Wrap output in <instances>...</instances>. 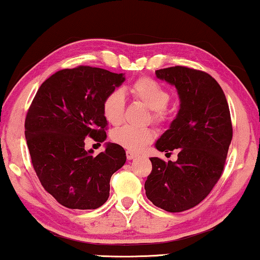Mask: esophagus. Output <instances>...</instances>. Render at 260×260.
Segmentation results:
<instances>
[{"instance_id":"esophagus-1","label":"esophagus","mask_w":260,"mask_h":260,"mask_svg":"<svg viewBox=\"0 0 260 260\" xmlns=\"http://www.w3.org/2000/svg\"><path fill=\"white\" fill-rule=\"evenodd\" d=\"M126 156H127V159H128V160H132V159H134V158L139 157L138 153H135L133 151H126Z\"/></svg>"}]
</instances>
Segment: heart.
Returning <instances> with one entry per match:
<instances>
[{
  "mask_svg": "<svg viewBox=\"0 0 260 260\" xmlns=\"http://www.w3.org/2000/svg\"><path fill=\"white\" fill-rule=\"evenodd\" d=\"M131 94L139 102L150 109L151 120L160 124L166 119L165 108L170 102V93L160 83L151 78L143 77L136 80L131 87ZM104 118L111 125H119L124 118L125 96L119 89H114L107 95L102 105ZM111 139L119 146L131 151H140L153 139L150 128H135L122 126L112 131Z\"/></svg>",
  "mask_w": 260,
  "mask_h": 260,
  "instance_id": "obj_1",
  "label": "heart"
}]
</instances>
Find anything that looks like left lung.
Here are the masks:
<instances>
[{"mask_svg":"<svg viewBox=\"0 0 260 260\" xmlns=\"http://www.w3.org/2000/svg\"><path fill=\"white\" fill-rule=\"evenodd\" d=\"M155 73L177 88L180 99L177 117L155 147L165 152L179 149V153L175 161L150 158L152 171L144 189L153 205L182 212L200 204L221 177L233 138L230 108L221 87L208 73L184 67Z\"/></svg>","mask_w":260,"mask_h":260,"instance_id":"left-lung-1","label":"left lung"}]
</instances>
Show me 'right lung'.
Instances as JSON below:
<instances>
[{
    "instance_id": "obj_1",
    "label": "right lung",
    "mask_w": 260,
    "mask_h": 260,
    "mask_svg": "<svg viewBox=\"0 0 260 260\" xmlns=\"http://www.w3.org/2000/svg\"><path fill=\"white\" fill-rule=\"evenodd\" d=\"M124 81V73L100 68L60 70L42 83L28 109L25 138L35 172L43 188L69 209L102 206L110 179L126 162L117 143H105L98 156L85 149L86 136L107 139L103 101Z\"/></svg>"
}]
</instances>
